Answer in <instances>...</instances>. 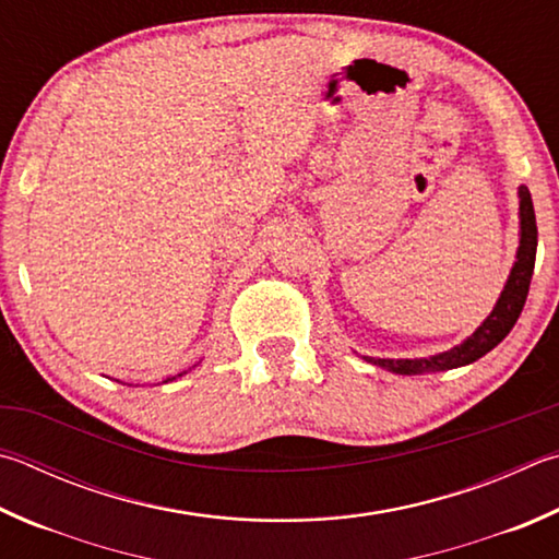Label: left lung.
<instances>
[{
  "label": "left lung",
  "mask_w": 559,
  "mask_h": 559,
  "mask_svg": "<svg viewBox=\"0 0 559 559\" xmlns=\"http://www.w3.org/2000/svg\"><path fill=\"white\" fill-rule=\"evenodd\" d=\"M521 247H519V261L511 269L509 283L501 293L499 302H496L493 312L484 320V324L476 330L469 340L462 342L460 347L450 352L435 354L430 359H373L367 357V361L377 364V367L403 373V377H420V373H438L464 367V364H472L481 359L486 352H491L496 344H499L506 334L513 330L515 320L525 306L527 288H531L533 269H535V249H537V225H535V210L531 200V190L521 186Z\"/></svg>",
  "instance_id": "8db88e82"
}]
</instances>
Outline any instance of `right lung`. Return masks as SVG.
I'll list each match as a JSON object with an SVG mask.
<instances>
[{
  "mask_svg": "<svg viewBox=\"0 0 559 559\" xmlns=\"http://www.w3.org/2000/svg\"><path fill=\"white\" fill-rule=\"evenodd\" d=\"M178 377H180V373H178Z\"/></svg>",
  "mask_w": 559,
  "mask_h": 559,
  "instance_id": "right-lung-1",
  "label": "right lung"
}]
</instances>
